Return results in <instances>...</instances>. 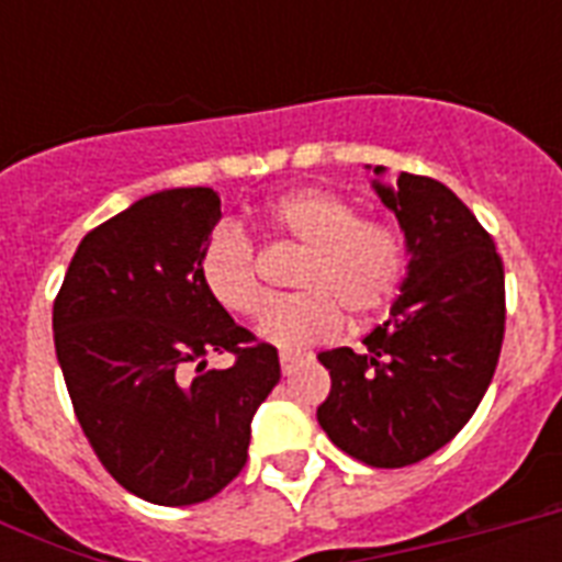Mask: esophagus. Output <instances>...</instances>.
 Wrapping results in <instances>:
<instances>
[{"label": "esophagus", "mask_w": 562, "mask_h": 562, "mask_svg": "<svg viewBox=\"0 0 562 562\" xmlns=\"http://www.w3.org/2000/svg\"><path fill=\"white\" fill-rule=\"evenodd\" d=\"M300 364H303V359H300V356H291V352H282V356H280L282 375H291V373H294V370L300 368Z\"/></svg>", "instance_id": "obj_1"}]
</instances>
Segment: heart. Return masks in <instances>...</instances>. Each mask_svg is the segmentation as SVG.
Returning a JSON list of instances; mask_svg holds the SVG:
<instances>
[{
    "mask_svg": "<svg viewBox=\"0 0 562 562\" xmlns=\"http://www.w3.org/2000/svg\"><path fill=\"white\" fill-rule=\"evenodd\" d=\"M265 221L303 247L294 285L303 291L271 300L259 312L256 335L285 352L333 338L344 312L370 317L396 294L402 277L400 233L375 218H359L341 194L321 187L291 189L265 206ZM206 297L229 315H254L262 285L254 245L236 224L212 229L198 259Z\"/></svg>",
    "mask_w": 562,
    "mask_h": 562,
    "instance_id": "1",
    "label": "heart"
}]
</instances>
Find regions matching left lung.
<instances>
[{
	"mask_svg": "<svg viewBox=\"0 0 562 562\" xmlns=\"http://www.w3.org/2000/svg\"><path fill=\"white\" fill-rule=\"evenodd\" d=\"M370 169V166H368ZM370 187L405 236V280L364 347L321 352L333 391L317 408L329 440L370 467H408L475 414L505 338V268L493 238L449 187L402 171Z\"/></svg>",
	"mask_w": 562,
	"mask_h": 562,
	"instance_id": "left-lung-1",
	"label": "left lung"
}]
</instances>
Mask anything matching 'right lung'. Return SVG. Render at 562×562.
<instances>
[{
  "label": "right lung",
  "mask_w": 562,
  "mask_h": 562,
  "mask_svg": "<svg viewBox=\"0 0 562 562\" xmlns=\"http://www.w3.org/2000/svg\"><path fill=\"white\" fill-rule=\"evenodd\" d=\"M221 221L206 187L162 189L90 229L52 312L75 417L108 472L151 505L206 502L247 461L280 359L206 297L198 259ZM237 356L206 371L212 351ZM195 375L188 379V368Z\"/></svg>",
  "instance_id": "1"
}]
</instances>
